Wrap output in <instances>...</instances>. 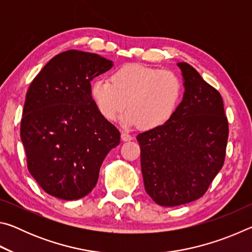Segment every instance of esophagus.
<instances>
[{"label": "esophagus", "instance_id": "1", "mask_svg": "<svg viewBox=\"0 0 252 252\" xmlns=\"http://www.w3.org/2000/svg\"><path fill=\"white\" fill-rule=\"evenodd\" d=\"M121 139L122 141H130V140H132V135L130 133H127V132L123 131L121 133Z\"/></svg>", "mask_w": 252, "mask_h": 252}]
</instances>
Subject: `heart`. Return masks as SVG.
I'll return each instance as SVG.
<instances>
[{"mask_svg":"<svg viewBox=\"0 0 252 252\" xmlns=\"http://www.w3.org/2000/svg\"><path fill=\"white\" fill-rule=\"evenodd\" d=\"M182 82L172 71L138 63L119 67L111 81L97 79L91 85L96 109L105 120H117L123 110L127 126L155 129L168 122L182 96Z\"/></svg>","mask_w":252,"mask_h":252,"instance_id":"1","label":"heart"}]
</instances>
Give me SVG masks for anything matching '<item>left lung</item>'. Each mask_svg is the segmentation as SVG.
<instances>
[{"label":"left lung","mask_w":252,"mask_h":252,"mask_svg":"<svg viewBox=\"0 0 252 252\" xmlns=\"http://www.w3.org/2000/svg\"><path fill=\"white\" fill-rule=\"evenodd\" d=\"M182 101L168 122L138 134L144 189L162 207L206 193L224 162L229 127L220 93L194 67L178 63Z\"/></svg>","instance_id":"1"}]
</instances>
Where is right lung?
<instances>
[{
	"mask_svg": "<svg viewBox=\"0 0 252 252\" xmlns=\"http://www.w3.org/2000/svg\"><path fill=\"white\" fill-rule=\"evenodd\" d=\"M113 62L69 50L55 55L30 85L21 140L30 173L46 193L78 200L90 193L120 132L105 120L91 95V81Z\"/></svg>",
	"mask_w": 252,
	"mask_h": 252,
	"instance_id": "add662e5",
	"label": "right lung"
}]
</instances>
